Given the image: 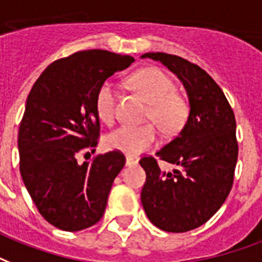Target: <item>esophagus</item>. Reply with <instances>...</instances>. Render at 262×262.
Wrapping results in <instances>:
<instances>
[{"instance_id": "34e87169", "label": "esophagus", "mask_w": 262, "mask_h": 262, "mask_svg": "<svg viewBox=\"0 0 262 262\" xmlns=\"http://www.w3.org/2000/svg\"><path fill=\"white\" fill-rule=\"evenodd\" d=\"M138 164V160L137 159H134V157H127L125 159V165H128V167H131V165H137Z\"/></svg>"}]
</instances>
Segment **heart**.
<instances>
[{
    "label": "heart",
    "mask_w": 262,
    "mask_h": 262,
    "mask_svg": "<svg viewBox=\"0 0 262 262\" xmlns=\"http://www.w3.org/2000/svg\"><path fill=\"white\" fill-rule=\"evenodd\" d=\"M129 83L149 102L146 112L147 120L156 122L165 134H175L183 127L190 111L187 99L176 93L175 83L163 70L156 67L139 70L131 76ZM116 102L115 86L111 82H103L95 94V111L103 123H113L116 117ZM155 125H121L106 135L105 145L111 150L138 156L159 142V128Z\"/></svg>",
    "instance_id": "b5f03b06"
}]
</instances>
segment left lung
<instances>
[{"mask_svg": "<svg viewBox=\"0 0 262 262\" xmlns=\"http://www.w3.org/2000/svg\"><path fill=\"white\" fill-rule=\"evenodd\" d=\"M142 57L163 62L187 90V123L156 153L179 169L163 172L153 156L139 160L146 172L141 201L149 220L167 232H186L208 222L232 188L238 160L234 111L220 86L194 62L161 52Z\"/></svg>", "mask_w": 262, "mask_h": 262, "instance_id": "8db88e82", "label": "left lung"}]
</instances>
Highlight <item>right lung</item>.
I'll list each match as a JSON object with an SVG mask.
<instances>
[{
  "label": "right lung",
  "instance_id": "add662e5",
  "mask_svg": "<svg viewBox=\"0 0 262 262\" xmlns=\"http://www.w3.org/2000/svg\"><path fill=\"white\" fill-rule=\"evenodd\" d=\"M134 61L99 49L76 52L50 64L28 94L17 137L20 173L38 212L60 230H84L103 216L124 154L112 150L83 164L78 156L98 143V87Z\"/></svg>",
  "mask_w": 262,
  "mask_h": 262
}]
</instances>
